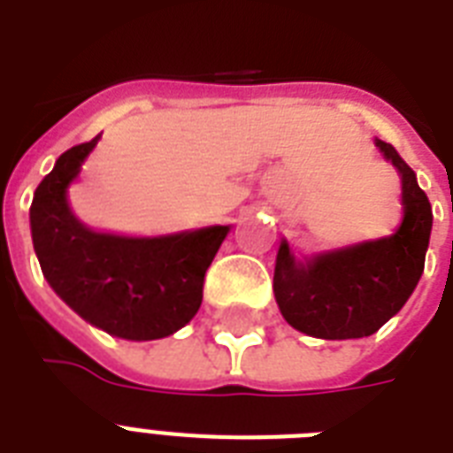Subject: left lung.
I'll use <instances>...</instances> for the list:
<instances>
[{"instance_id": "1", "label": "left lung", "mask_w": 453, "mask_h": 453, "mask_svg": "<svg viewBox=\"0 0 453 453\" xmlns=\"http://www.w3.org/2000/svg\"><path fill=\"white\" fill-rule=\"evenodd\" d=\"M376 148L402 176L404 219L397 233L352 247L294 258L287 240L275 263L277 305L294 329L326 341L372 336L402 310L423 275L433 209L416 173L390 143Z\"/></svg>"}]
</instances>
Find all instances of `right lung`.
<instances>
[{"label": "right lung", "mask_w": 453, "mask_h": 453, "mask_svg": "<svg viewBox=\"0 0 453 453\" xmlns=\"http://www.w3.org/2000/svg\"><path fill=\"white\" fill-rule=\"evenodd\" d=\"M98 138L63 152L35 190L30 227L39 265L51 289L98 329L127 341L171 336L202 305L206 270L230 226L164 237L94 233L70 211L67 188Z\"/></svg>", "instance_id": "add662e5"}]
</instances>
